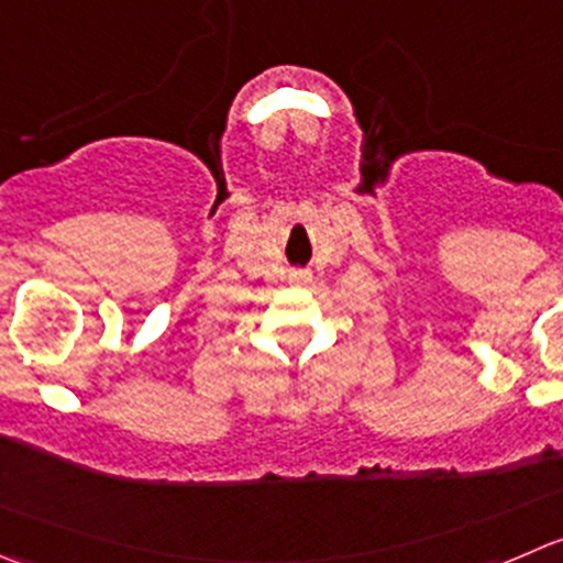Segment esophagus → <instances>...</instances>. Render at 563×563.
<instances>
[{"instance_id": "esophagus-1", "label": "esophagus", "mask_w": 563, "mask_h": 563, "mask_svg": "<svg viewBox=\"0 0 563 563\" xmlns=\"http://www.w3.org/2000/svg\"><path fill=\"white\" fill-rule=\"evenodd\" d=\"M291 280L294 283H308L310 280V272H294Z\"/></svg>"}]
</instances>
